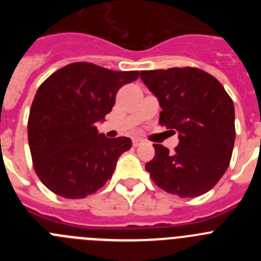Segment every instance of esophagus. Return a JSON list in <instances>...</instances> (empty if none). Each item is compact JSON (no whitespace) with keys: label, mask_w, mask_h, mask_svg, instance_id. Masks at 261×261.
<instances>
[{"label":"esophagus","mask_w":261,"mask_h":261,"mask_svg":"<svg viewBox=\"0 0 261 261\" xmlns=\"http://www.w3.org/2000/svg\"><path fill=\"white\" fill-rule=\"evenodd\" d=\"M142 144H144V141H142V140H140V138H135V140L132 141V145L135 147L140 146V145H142Z\"/></svg>","instance_id":"34e87169"}]
</instances>
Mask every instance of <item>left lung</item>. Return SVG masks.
<instances>
[{
    "label": "left lung",
    "instance_id": "left-lung-1",
    "mask_svg": "<svg viewBox=\"0 0 261 261\" xmlns=\"http://www.w3.org/2000/svg\"><path fill=\"white\" fill-rule=\"evenodd\" d=\"M141 80L158 98L159 124L179 133L170 153L154 144L145 168L163 191L197 197L211 191L230 165L235 141L234 103L222 85L197 68L142 70Z\"/></svg>",
    "mask_w": 261,
    "mask_h": 261
}]
</instances>
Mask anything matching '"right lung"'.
<instances>
[{
	"label": "right lung",
	"mask_w": 261,
	"mask_h": 261,
	"mask_svg": "<svg viewBox=\"0 0 261 261\" xmlns=\"http://www.w3.org/2000/svg\"><path fill=\"white\" fill-rule=\"evenodd\" d=\"M138 75V70L73 62L40 85L27 132L32 165L48 190L65 199H84L112 177L117 159L132 142L99 135L95 124L110 114L120 87Z\"/></svg>",
	"instance_id": "1"
}]
</instances>
